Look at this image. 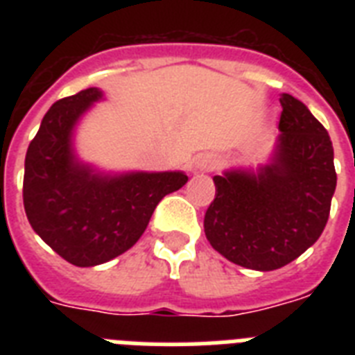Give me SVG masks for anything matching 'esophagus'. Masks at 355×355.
<instances>
[{
	"mask_svg": "<svg viewBox=\"0 0 355 355\" xmlns=\"http://www.w3.org/2000/svg\"><path fill=\"white\" fill-rule=\"evenodd\" d=\"M217 167V158L214 155H200L199 158H195L193 169L199 173L214 171Z\"/></svg>",
	"mask_w": 355,
	"mask_h": 355,
	"instance_id": "1",
	"label": "esophagus"
}]
</instances>
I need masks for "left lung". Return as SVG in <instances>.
Here are the masks:
<instances>
[{"mask_svg": "<svg viewBox=\"0 0 355 355\" xmlns=\"http://www.w3.org/2000/svg\"><path fill=\"white\" fill-rule=\"evenodd\" d=\"M280 136L267 166L214 177L205 234L217 252L254 270H275L324 230L337 186L326 128L297 97L282 94Z\"/></svg>", "mask_w": 355, "mask_h": 355, "instance_id": "obj_1", "label": "left lung"}]
</instances>
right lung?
<instances>
[{
    "mask_svg": "<svg viewBox=\"0 0 355 355\" xmlns=\"http://www.w3.org/2000/svg\"><path fill=\"white\" fill-rule=\"evenodd\" d=\"M103 97L86 88L53 105L25 155L24 206L31 227L77 267L110 261L138 241L156 205L188 182L182 171L105 175L75 156L73 128Z\"/></svg>",
    "mask_w": 355,
    "mask_h": 355,
    "instance_id": "right-lung-1",
    "label": "right lung"
}]
</instances>
